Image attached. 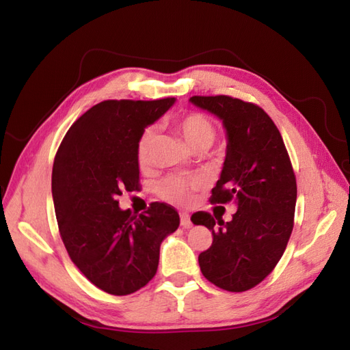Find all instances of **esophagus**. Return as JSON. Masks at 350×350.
Instances as JSON below:
<instances>
[{
	"label": "esophagus",
	"mask_w": 350,
	"mask_h": 350,
	"mask_svg": "<svg viewBox=\"0 0 350 350\" xmlns=\"http://www.w3.org/2000/svg\"><path fill=\"white\" fill-rule=\"evenodd\" d=\"M180 225L183 226L185 230H188L192 226V222H191V216L188 213H180Z\"/></svg>",
	"instance_id": "1"
}]
</instances>
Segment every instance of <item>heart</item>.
<instances>
[{
	"instance_id": "1",
	"label": "heart",
	"mask_w": 350,
	"mask_h": 350,
	"mask_svg": "<svg viewBox=\"0 0 350 350\" xmlns=\"http://www.w3.org/2000/svg\"><path fill=\"white\" fill-rule=\"evenodd\" d=\"M173 125L192 150L208 149L216 138L213 120L202 113H186V115L174 119ZM153 140H155V128H146L137 143V158L140 165H146L149 162ZM206 185L207 180L202 176L172 174L159 182L158 192L162 198L172 201L174 204H186L192 198V193L202 189Z\"/></svg>"
}]
</instances>
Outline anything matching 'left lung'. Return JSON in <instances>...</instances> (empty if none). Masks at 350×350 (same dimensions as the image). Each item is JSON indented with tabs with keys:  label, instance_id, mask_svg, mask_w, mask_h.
Listing matches in <instances>:
<instances>
[{
	"label": "left lung",
	"instance_id": "left-lung-1",
	"mask_svg": "<svg viewBox=\"0 0 350 350\" xmlns=\"http://www.w3.org/2000/svg\"><path fill=\"white\" fill-rule=\"evenodd\" d=\"M191 103L221 119L228 137L210 202L237 206L230 222L207 212L192 215L195 225L213 235L212 246L198 256L201 273L221 289L249 291L274 270L286 249L297 202L294 168L278 126L259 105L230 95H195Z\"/></svg>",
	"mask_w": 350,
	"mask_h": 350
}]
</instances>
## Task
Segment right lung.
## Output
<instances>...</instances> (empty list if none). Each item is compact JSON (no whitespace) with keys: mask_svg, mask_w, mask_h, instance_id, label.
I'll use <instances>...</instances> for the list:
<instances>
[{"mask_svg":"<svg viewBox=\"0 0 350 350\" xmlns=\"http://www.w3.org/2000/svg\"><path fill=\"white\" fill-rule=\"evenodd\" d=\"M174 101H103L70 126L56 152L52 195L61 239L85 278L107 294L129 295L148 285L162 240L180 224L165 202L133 215L118 201L140 186L138 138Z\"/></svg>","mask_w":350,"mask_h":350,"instance_id":"1","label":"right lung"}]
</instances>
